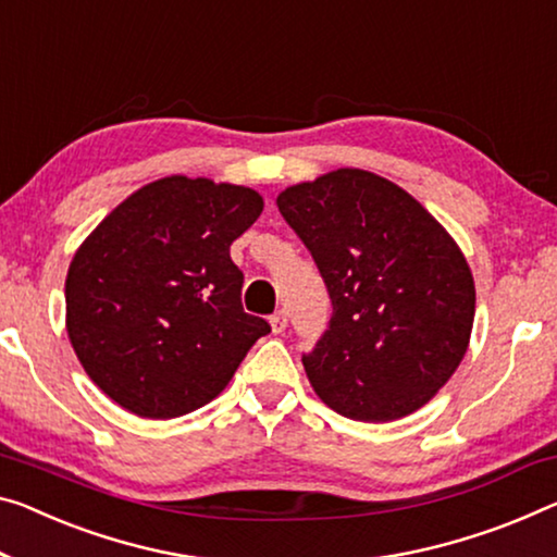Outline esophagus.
Returning a JSON list of instances; mask_svg holds the SVG:
<instances>
[{
	"mask_svg": "<svg viewBox=\"0 0 557 557\" xmlns=\"http://www.w3.org/2000/svg\"><path fill=\"white\" fill-rule=\"evenodd\" d=\"M269 323H271V331L273 333H284L286 331V323H288V313L286 311H276L269 319Z\"/></svg>",
	"mask_w": 557,
	"mask_h": 557,
	"instance_id": "obj_1",
	"label": "esophagus"
}]
</instances>
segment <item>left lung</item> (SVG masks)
Masks as SVG:
<instances>
[{
  "label": "left lung",
  "instance_id": "obj_1",
  "mask_svg": "<svg viewBox=\"0 0 557 557\" xmlns=\"http://www.w3.org/2000/svg\"><path fill=\"white\" fill-rule=\"evenodd\" d=\"M278 211L326 281L329 331L304 356L336 413L398 421L425 406L463 361L473 273L423 203L373 171L336 169L278 194Z\"/></svg>",
  "mask_w": 557,
  "mask_h": 557
}]
</instances>
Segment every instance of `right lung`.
Here are the masks:
<instances>
[{
    "instance_id": "add662e5",
    "label": "right lung",
    "mask_w": 557,
    "mask_h": 557,
    "mask_svg": "<svg viewBox=\"0 0 557 557\" xmlns=\"http://www.w3.org/2000/svg\"><path fill=\"white\" fill-rule=\"evenodd\" d=\"M263 211L249 186L157 178L84 238L66 273V333L89 379L129 413L207 406L271 326L242 306L231 244Z\"/></svg>"
}]
</instances>
